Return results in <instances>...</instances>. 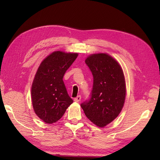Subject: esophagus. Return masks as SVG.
Returning a JSON list of instances; mask_svg holds the SVG:
<instances>
[{
	"label": "esophagus",
	"instance_id": "obj_1",
	"mask_svg": "<svg viewBox=\"0 0 160 160\" xmlns=\"http://www.w3.org/2000/svg\"><path fill=\"white\" fill-rule=\"evenodd\" d=\"M81 100V96H78L76 98H74V101L76 102H80Z\"/></svg>",
	"mask_w": 160,
	"mask_h": 160
}]
</instances>
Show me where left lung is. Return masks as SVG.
Masks as SVG:
<instances>
[{
    "mask_svg": "<svg viewBox=\"0 0 160 160\" xmlns=\"http://www.w3.org/2000/svg\"><path fill=\"white\" fill-rule=\"evenodd\" d=\"M93 77L90 99L80 104L86 116L99 127L114 120L123 108L126 83L123 71L113 58L95 53L85 60Z\"/></svg>",
    "mask_w": 160,
    "mask_h": 160,
    "instance_id": "obj_1",
    "label": "left lung"
}]
</instances>
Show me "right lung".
<instances>
[{"instance_id":"1","label":"right lung","mask_w":160,"mask_h":160,"mask_svg":"<svg viewBox=\"0 0 160 160\" xmlns=\"http://www.w3.org/2000/svg\"><path fill=\"white\" fill-rule=\"evenodd\" d=\"M78 56L77 53L54 52L37 70L32 86V104L37 116L47 124L59 120L73 103L62 78Z\"/></svg>"}]
</instances>
